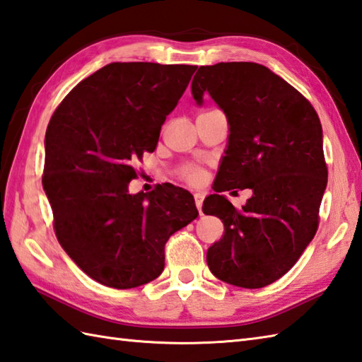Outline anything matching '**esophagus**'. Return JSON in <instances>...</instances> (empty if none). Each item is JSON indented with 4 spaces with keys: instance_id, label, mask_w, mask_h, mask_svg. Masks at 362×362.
<instances>
[{
    "instance_id": "1",
    "label": "esophagus",
    "mask_w": 362,
    "mask_h": 362,
    "mask_svg": "<svg viewBox=\"0 0 362 362\" xmlns=\"http://www.w3.org/2000/svg\"><path fill=\"white\" fill-rule=\"evenodd\" d=\"M194 200H195V206H197V209L200 211V214H202V204H203V194H195L194 195Z\"/></svg>"
}]
</instances>
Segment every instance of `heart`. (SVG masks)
Masks as SVG:
<instances>
[{
    "label": "heart",
    "instance_id": "b5f03b06",
    "mask_svg": "<svg viewBox=\"0 0 362 362\" xmlns=\"http://www.w3.org/2000/svg\"><path fill=\"white\" fill-rule=\"evenodd\" d=\"M181 176H182L184 181H187L190 184H195V182H198V181L202 180L203 170H202V167L194 165V164H189L186 167H182Z\"/></svg>",
    "mask_w": 362,
    "mask_h": 362
}]
</instances>
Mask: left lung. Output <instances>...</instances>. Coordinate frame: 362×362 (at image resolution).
Here are the masks:
<instances>
[{
    "mask_svg": "<svg viewBox=\"0 0 362 362\" xmlns=\"http://www.w3.org/2000/svg\"><path fill=\"white\" fill-rule=\"evenodd\" d=\"M204 93L228 117L230 137L216 192L203 212L223 222L225 234L206 261L222 281L259 289L287 274L319 228L327 189L322 124L297 88L255 62L203 65L192 81L198 105ZM252 188L235 210L218 191Z\"/></svg>",
    "mask_w": 362,
    "mask_h": 362,
    "instance_id": "1",
    "label": "left lung"
}]
</instances>
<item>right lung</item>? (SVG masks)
<instances>
[{
	"instance_id": "1",
	"label": "right lung",
	"mask_w": 362,
	"mask_h": 362,
	"mask_svg": "<svg viewBox=\"0 0 362 362\" xmlns=\"http://www.w3.org/2000/svg\"><path fill=\"white\" fill-rule=\"evenodd\" d=\"M195 65L112 62L73 87L45 134L42 184L54 233L100 284L131 289L156 279L165 243L198 216L190 192L158 184L131 195L136 162L156 150Z\"/></svg>"
}]
</instances>
